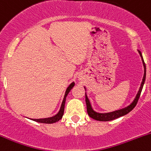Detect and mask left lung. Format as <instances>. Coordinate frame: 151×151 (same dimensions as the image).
<instances>
[{"mask_svg":"<svg viewBox=\"0 0 151 151\" xmlns=\"http://www.w3.org/2000/svg\"><path fill=\"white\" fill-rule=\"evenodd\" d=\"M139 53L140 56L142 58V60L143 63V66H144V76H143L142 82L141 83V86H140L139 90L138 93H137L136 98L134 99V100L133 101L132 103L130 105H128V107L125 108H122V109L117 110V111H113V112L110 113H105V114H100V113H97L96 111H93L91 108V105L90 102H89V99L88 98L87 95L86 94V106H87V112L88 114L89 115L91 118L95 119V120L97 121H102V122H107V121H111L114 120L115 119H117V118L120 117V116H124V115H126L127 114L130 112V111H132L135 106L137 105V102L139 100V98L140 94H141L143 86H144L145 81V77H146V66L145 63L144 62V60H143L142 55L140 51H139Z\"/></svg>","mask_w":151,"mask_h":151,"instance_id":"left-lung-1","label":"left lung"}]
</instances>
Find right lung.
<instances>
[{
  "mask_svg": "<svg viewBox=\"0 0 151 151\" xmlns=\"http://www.w3.org/2000/svg\"><path fill=\"white\" fill-rule=\"evenodd\" d=\"M74 86V83H71V84L69 85V86L67 88L66 91H65V96H64V98H63V100L62 105H61L60 109L59 112H58V114L55 115V116H52V117H49V118H44V119H31L33 121H35V122H40V123L52 124V123H55V122H58L60 119H62L63 115V113H64V108H65V99H66V96H67V95H68V93H69V91L71 90V88H72Z\"/></svg>",
  "mask_w": 151,
  "mask_h": 151,
  "instance_id": "right-lung-1",
  "label": "right lung"
}]
</instances>
